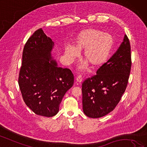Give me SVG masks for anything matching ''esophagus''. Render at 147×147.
Masks as SVG:
<instances>
[{
    "mask_svg": "<svg viewBox=\"0 0 147 147\" xmlns=\"http://www.w3.org/2000/svg\"><path fill=\"white\" fill-rule=\"evenodd\" d=\"M75 80H76V82L77 83H80L82 82V80H83V78L82 77V75H78V76L76 78V79H75Z\"/></svg>",
    "mask_w": 147,
    "mask_h": 147,
    "instance_id": "1",
    "label": "esophagus"
}]
</instances>
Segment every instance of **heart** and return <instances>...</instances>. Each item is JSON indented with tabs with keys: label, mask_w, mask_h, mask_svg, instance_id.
<instances>
[{
	"label": "heart",
	"mask_w": 147,
	"mask_h": 147,
	"mask_svg": "<svg viewBox=\"0 0 147 147\" xmlns=\"http://www.w3.org/2000/svg\"><path fill=\"white\" fill-rule=\"evenodd\" d=\"M114 38L108 33H102L97 29L83 30L75 37L74 46L67 45L64 47L65 56L74 62L83 51V57L86 61L78 66L79 72H84L89 65L93 69H100L108 61L114 46Z\"/></svg>",
	"instance_id": "obj_1"
}]
</instances>
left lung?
<instances>
[{
  "label": "left lung",
  "mask_w": 147,
  "mask_h": 147,
  "mask_svg": "<svg viewBox=\"0 0 147 147\" xmlns=\"http://www.w3.org/2000/svg\"><path fill=\"white\" fill-rule=\"evenodd\" d=\"M131 65L130 42L125 34L116 52L96 75L82 83L83 111L86 116L101 117L115 108L125 92Z\"/></svg>",
  "instance_id": "1"
}]
</instances>
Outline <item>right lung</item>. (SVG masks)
<instances>
[{
  "label": "right lung",
  "mask_w": 147,
  "mask_h": 147,
  "mask_svg": "<svg viewBox=\"0 0 147 147\" xmlns=\"http://www.w3.org/2000/svg\"><path fill=\"white\" fill-rule=\"evenodd\" d=\"M54 42L41 28L28 39L22 55L18 85L25 104L36 114H57L65 93L74 85L69 69L59 67L52 51Z\"/></svg>",
  "instance_id": "obj_1"
}]
</instances>
